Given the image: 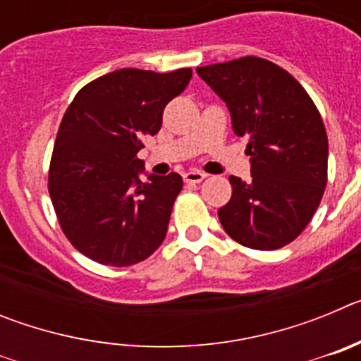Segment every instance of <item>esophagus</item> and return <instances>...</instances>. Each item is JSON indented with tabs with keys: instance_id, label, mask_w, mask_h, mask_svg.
I'll list each match as a JSON object with an SVG mask.
<instances>
[{
	"instance_id": "esophagus-1",
	"label": "esophagus",
	"mask_w": 361,
	"mask_h": 361,
	"mask_svg": "<svg viewBox=\"0 0 361 361\" xmlns=\"http://www.w3.org/2000/svg\"><path fill=\"white\" fill-rule=\"evenodd\" d=\"M206 177H208V175L200 170H190L184 173V180H186V183H193V184L200 183V180H204Z\"/></svg>"
}]
</instances>
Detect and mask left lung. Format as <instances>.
Segmentation results:
<instances>
[{"label": "left lung", "instance_id": "obj_1", "mask_svg": "<svg viewBox=\"0 0 361 361\" xmlns=\"http://www.w3.org/2000/svg\"><path fill=\"white\" fill-rule=\"evenodd\" d=\"M247 139L251 180L229 177L231 199L219 209L233 240L271 251L295 240L320 206L327 184V133L304 86L282 66L245 56L199 66Z\"/></svg>", "mask_w": 361, "mask_h": 361}]
</instances>
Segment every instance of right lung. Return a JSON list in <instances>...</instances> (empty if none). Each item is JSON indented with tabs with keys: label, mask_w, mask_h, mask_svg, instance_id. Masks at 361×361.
<instances>
[{
	"label": "right lung",
	"mask_w": 361,
	"mask_h": 361,
	"mask_svg": "<svg viewBox=\"0 0 361 361\" xmlns=\"http://www.w3.org/2000/svg\"><path fill=\"white\" fill-rule=\"evenodd\" d=\"M190 79L191 68H121L82 86L66 108L50 159L49 193L65 237L94 262L133 266L164 240L183 177L141 180L137 153L161 130L164 106Z\"/></svg>",
	"instance_id": "add662e5"
}]
</instances>
